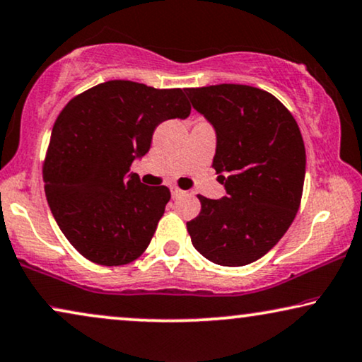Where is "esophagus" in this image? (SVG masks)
<instances>
[{
  "label": "esophagus",
  "mask_w": 362,
  "mask_h": 362,
  "mask_svg": "<svg viewBox=\"0 0 362 362\" xmlns=\"http://www.w3.org/2000/svg\"><path fill=\"white\" fill-rule=\"evenodd\" d=\"M171 194H173V198H177V196L185 194V191L180 189V187H176V186H171Z\"/></svg>",
  "instance_id": "34e87169"
}]
</instances>
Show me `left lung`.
I'll list each match as a JSON object with an SVG mask.
<instances>
[{
  "instance_id": "left-lung-1",
  "label": "left lung",
  "mask_w": 362,
  "mask_h": 362,
  "mask_svg": "<svg viewBox=\"0 0 362 362\" xmlns=\"http://www.w3.org/2000/svg\"><path fill=\"white\" fill-rule=\"evenodd\" d=\"M192 107L216 133L213 168L226 196H198L187 223L192 246L219 266H246L276 246L294 221L306 175V149L293 115L246 84L187 88Z\"/></svg>"
}]
</instances>
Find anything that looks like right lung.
<instances>
[{"instance_id": "1", "label": "right lung", "mask_w": 362, "mask_h": 362, "mask_svg": "<svg viewBox=\"0 0 362 362\" xmlns=\"http://www.w3.org/2000/svg\"><path fill=\"white\" fill-rule=\"evenodd\" d=\"M185 89L106 81L64 106L51 131L43 168L56 223L86 259L121 266L146 251L171 192L129 173L166 119H186Z\"/></svg>"}]
</instances>
